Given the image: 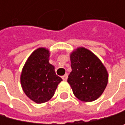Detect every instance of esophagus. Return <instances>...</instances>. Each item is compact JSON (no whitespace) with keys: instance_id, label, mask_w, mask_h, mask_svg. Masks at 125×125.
<instances>
[{"instance_id":"obj_1","label":"esophagus","mask_w":125,"mask_h":125,"mask_svg":"<svg viewBox=\"0 0 125 125\" xmlns=\"http://www.w3.org/2000/svg\"><path fill=\"white\" fill-rule=\"evenodd\" d=\"M67 77H68V75L65 74V75H64L63 76H62V79H63L64 81H66L67 79Z\"/></svg>"}]
</instances>
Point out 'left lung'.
<instances>
[{
    "label": "left lung",
    "mask_w": 125,
    "mask_h": 125,
    "mask_svg": "<svg viewBox=\"0 0 125 125\" xmlns=\"http://www.w3.org/2000/svg\"><path fill=\"white\" fill-rule=\"evenodd\" d=\"M70 61L72 71L67 82L74 95L85 102L97 100L108 83L105 67L96 55L85 48H79L73 52Z\"/></svg>",
    "instance_id": "left-lung-1"
}]
</instances>
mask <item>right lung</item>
<instances>
[{
    "label": "right lung",
    "instance_id": "obj_1",
    "mask_svg": "<svg viewBox=\"0 0 125 125\" xmlns=\"http://www.w3.org/2000/svg\"><path fill=\"white\" fill-rule=\"evenodd\" d=\"M49 52L43 48L35 50L28 58L21 75V84L25 94L33 101L41 104L53 97L62 79L49 63Z\"/></svg>",
    "mask_w": 125,
    "mask_h": 125
}]
</instances>
